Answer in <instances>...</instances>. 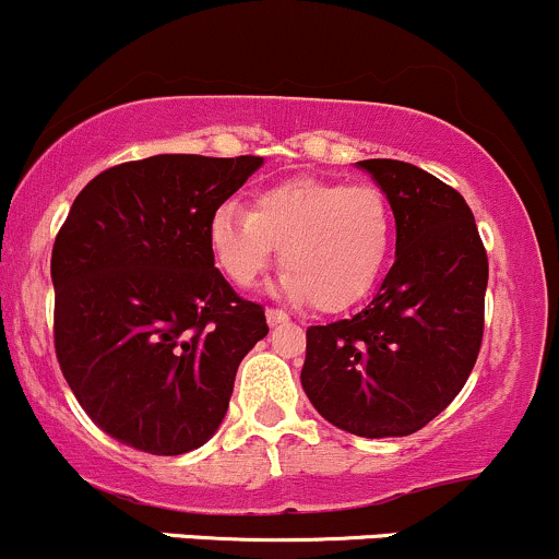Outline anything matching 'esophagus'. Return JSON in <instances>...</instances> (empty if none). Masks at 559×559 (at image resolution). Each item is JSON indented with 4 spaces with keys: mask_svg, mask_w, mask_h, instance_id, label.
<instances>
[{
    "mask_svg": "<svg viewBox=\"0 0 559 559\" xmlns=\"http://www.w3.org/2000/svg\"><path fill=\"white\" fill-rule=\"evenodd\" d=\"M287 320H290V317H287L282 309H266V322L272 328L274 325H282V322H287Z\"/></svg>",
    "mask_w": 559,
    "mask_h": 559,
    "instance_id": "esophagus-1",
    "label": "esophagus"
}]
</instances>
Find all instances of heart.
Listing matches in <instances>:
<instances>
[{
    "mask_svg": "<svg viewBox=\"0 0 559 559\" xmlns=\"http://www.w3.org/2000/svg\"><path fill=\"white\" fill-rule=\"evenodd\" d=\"M394 239L386 194L373 183L290 178L258 191L253 207L221 202L207 221L215 266L253 287L280 248L277 290L320 311L362 301L381 277Z\"/></svg>",
    "mask_w": 559,
    "mask_h": 559,
    "instance_id": "b5f03b06",
    "label": "heart"
}]
</instances>
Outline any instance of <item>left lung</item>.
<instances>
[{
  "mask_svg": "<svg viewBox=\"0 0 559 559\" xmlns=\"http://www.w3.org/2000/svg\"><path fill=\"white\" fill-rule=\"evenodd\" d=\"M392 205L397 255L349 320L306 330L301 383L322 418L357 437H407L464 389L485 322L488 255L464 197L400 159H362Z\"/></svg>",
  "mask_w": 559,
  "mask_h": 559,
  "instance_id": "1",
  "label": "left lung"
}]
</instances>
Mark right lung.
I'll return each instance as SVG.
<instances>
[{"label": "right lung", "mask_w": 559, "mask_h": 559, "mask_svg": "<svg viewBox=\"0 0 559 559\" xmlns=\"http://www.w3.org/2000/svg\"><path fill=\"white\" fill-rule=\"evenodd\" d=\"M263 157L157 154L95 176L52 245L56 354L82 411L122 445L181 455L229 407L263 306L215 269L207 221Z\"/></svg>", "instance_id": "right-lung-1"}]
</instances>
